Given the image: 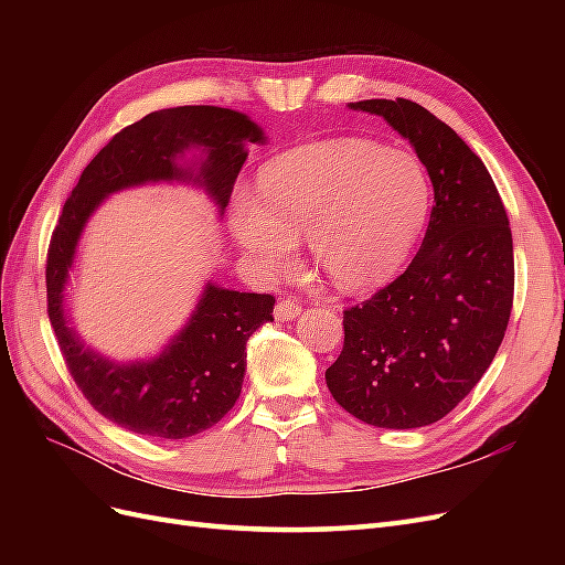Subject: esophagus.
<instances>
[{"label": "esophagus", "instance_id": "34e87169", "mask_svg": "<svg viewBox=\"0 0 565 565\" xmlns=\"http://www.w3.org/2000/svg\"><path fill=\"white\" fill-rule=\"evenodd\" d=\"M299 313H301V303H299V301L289 299V297L278 299V303H276V318H278V320H292V318H297Z\"/></svg>", "mask_w": 565, "mask_h": 565}]
</instances>
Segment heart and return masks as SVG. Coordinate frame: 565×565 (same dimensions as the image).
Segmentation results:
<instances>
[{"label": "heart", "mask_w": 565, "mask_h": 565, "mask_svg": "<svg viewBox=\"0 0 565 565\" xmlns=\"http://www.w3.org/2000/svg\"><path fill=\"white\" fill-rule=\"evenodd\" d=\"M429 204V174L415 156L339 139L289 150L262 169L256 191L237 188L231 231L264 273L292 266L306 237L322 276L358 295L405 264Z\"/></svg>", "instance_id": "1"}]
</instances>
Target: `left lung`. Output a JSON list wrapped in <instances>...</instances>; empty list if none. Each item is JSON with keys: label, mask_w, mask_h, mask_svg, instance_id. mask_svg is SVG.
I'll return each mask as SVG.
<instances>
[{"label": "left lung", "mask_w": 565, "mask_h": 565, "mask_svg": "<svg viewBox=\"0 0 565 565\" xmlns=\"http://www.w3.org/2000/svg\"><path fill=\"white\" fill-rule=\"evenodd\" d=\"M415 146L434 183L424 243L405 273L344 311V349L324 372L365 424L417 429L465 401L498 353L514 306V245L483 160L407 98L351 104Z\"/></svg>", "instance_id": "1"}]
</instances>
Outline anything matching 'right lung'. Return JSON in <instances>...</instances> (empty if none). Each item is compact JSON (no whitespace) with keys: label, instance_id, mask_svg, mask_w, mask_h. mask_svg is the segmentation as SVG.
<instances>
[{"label":"right lung","instance_id":"1","mask_svg":"<svg viewBox=\"0 0 565 565\" xmlns=\"http://www.w3.org/2000/svg\"><path fill=\"white\" fill-rule=\"evenodd\" d=\"M245 143H264V134L243 113L216 106L150 113L113 136L63 204L46 252L49 320L82 396L122 429L152 438H188L214 426L241 396L247 339L273 320L276 299L207 285L191 322L156 361L115 365L84 349L65 324L61 292L77 237L108 193L146 181L193 179L174 162L188 146L207 148L195 181L224 210L247 158Z\"/></svg>","mask_w":565,"mask_h":565}]
</instances>
